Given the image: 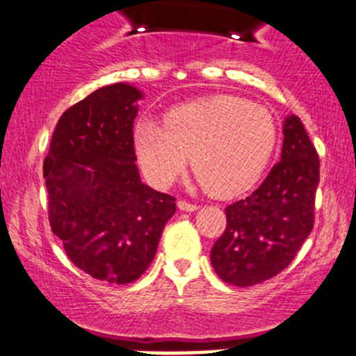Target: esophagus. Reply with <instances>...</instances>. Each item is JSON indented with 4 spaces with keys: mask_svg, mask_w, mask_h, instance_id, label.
I'll return each mask as SVG.
<instances>
[{
    "mask_svg": "<svg viewBox=\"0 0 356 356\" xmlns=\"http://www.w3.org/2000/svg\"><path fill=\"white\" fill-rule=\"evenodd\" d=\"M177 207H179V210H184V211H195L200 208L196 203H189V201H186V200H179Z\"/></svg>",
    "mask_w": 356,
    "mask_h": 356,
    "instance_id": "34e87169",
    "label": "esophagus"
}]
</instances>
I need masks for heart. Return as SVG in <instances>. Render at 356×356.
Returning a JSON list of instances; mask_svg holds the SVG:
<instances>
[{
	"label": "heart",
	"instance_id": "heart-1",
	"mask_svg": "<svg viewBox=\"0 0 356 356\" xmlns=\"http://www.w3.org/2000/svg\"><path fill=\"white\" fill-rule=\"evenodd\" d=\"M163 122L141 120L134 127L139 163L158 188L172 184L193 155V167L208 191L238 195L257 182L277 143L274 113L239 96L182 103L168 110Z\"/></svg>",
	"mask_w": 356,
	"mask_h": 356
}]
</instances>
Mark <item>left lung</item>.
Instances as JSON below:
<instances>
[{"label": "left lung", "mask_w": 356, "mask_h": 356, "mask_svg": "<svg viewBox=\"0 0 356 356\" xmlns=\"http://www.w3.org/2000/svg\"><path fill=\"white\" fill-rule=\"evenodd\" d=\"M282 132L281 161L260 188L225 208L227 225L211 248L217 275L238 288L284 270L314 229L318 153L296 115L286 118Z\"/></svg>", "instance_id": "1"}]
</instances>
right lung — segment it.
<instances>
[{"label": "right lung", "instance_id": "add662e5", "mask_svg": "<svg viewBox=\"0 0 356 356\" xmlns=\"http://www.w3.org/2000/svg\"><path fill=\"white\" fill-rule=\"evenodd\" d=\"M111 84L60 117L42 174L51 231L75 267L99 281L129 284L153 261L175 198L143 184L134 161L136 102Z\"/></svg>", "mask_w": 356, "mask_h": 356}]
</instances>
